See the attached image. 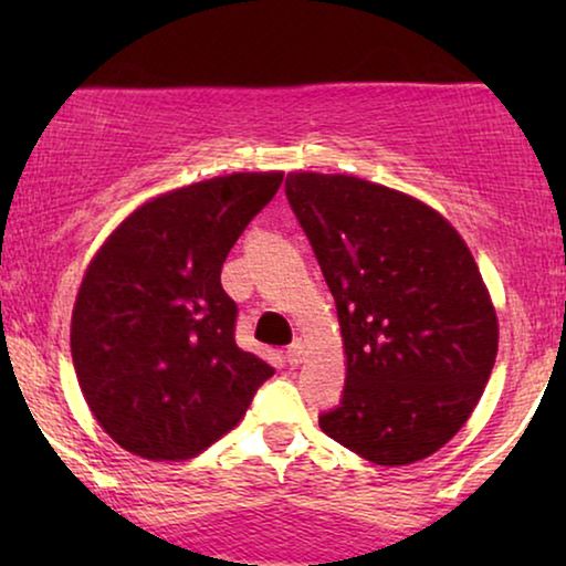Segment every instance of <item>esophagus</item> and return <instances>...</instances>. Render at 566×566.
<instances>
[{"instance_id":"esophagus-1","label":"esophagus","mask_w":566,"mask_h":566,"mask_svg":"<svg viewBox=\"0 0 566 566\" xmlns=\"http://www.w3.org/2000/svg\"><path fill=\"white\" fill-rule=\"evenodd\" d=\"M306 343L304 339H296V343H293L291 347H289V353H285V358H289V363L291 366H298V363H304L306 360Z\"/></svg>"}]
</instances>
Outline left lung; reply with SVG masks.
<instances>
[{
  "instance_id": "obj_1",
  "label": "left lung",
  "mask_w": 566,
  "mask_h": 566,
  "mask_svg": "<svg viewBox=\"0 0 566 566\" xmlns=\"http://www.w3.org/2000/svg\"><path fill=\"white\" fill-rule=\"evenodd\" d=\"M285 196L343 332L345 394L319 428L378 467L428 459L474 412L497 358L474 254L436 208L363 177L289 172Z\"/></svg>"
}]
</instances>
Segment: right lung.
I'll list each match as a JSON object with an SVG mask.
<instances>
[{
	"instance_id": "add662e5",
	"label": "right lung",
	"mask_w": 566,
	"mask_h": 566,
	"mask_svg": "<svg viewBox=\"0 0 566 566\" xmlns=\"http://www.w3.org/2000/svg\"><path fill=\"white\" fill-rule=\"evenodd\" d=\"M283 172H231L134 208L84 270L72 312L76 381L107 436L188 461L237 428L275 374L234 343L223 260Z\"/></svg>"
}]
</instances>
